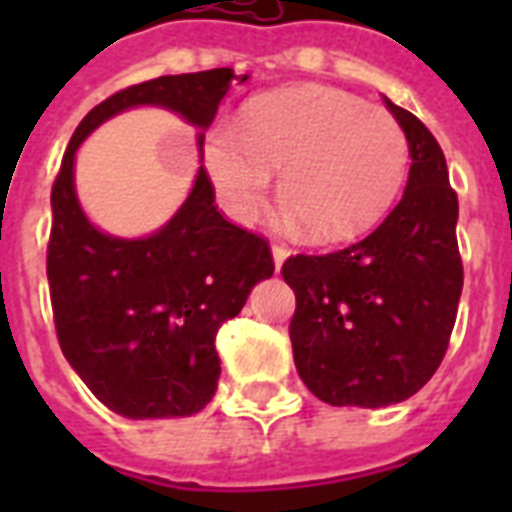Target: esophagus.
Segmentation results:
<instances>
[{
  "mask_svg": "<svg viewBox=\"0 0 512 512\" xmlns=\"http://www.w3.org/2000/svg\"><path fill=\"white\" fill-rule=\"evenodd\" d=\"M271 252H273V263H276V268H281V263H284V260H287L289 249L284 247V244H276V241H273Z\"/></svg>",
  "mask_w": 512,
  "mask_h": 512,
  "instance_id": "1",
  "label": "esophagus"
}]
</instances>
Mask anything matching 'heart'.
I'll return each instance as SVG.
<instances>
[{"mask_svg":"<svg viewBox=\"0 0 512 512\" xmlns=\"http://www.w3.org/2000/svg\"><path fill=\"white\" fill-rule=\"evenodd\" d=\"M204 164L220 207L247 223L279 175L287 220L311 241H345L372 228L406 180L409 140L398 119L335 87H289L255 100L241 132L217 124Z\"/></svg>","mask_w":512,"mask_h":512,"instance_id":"heart-1","label":"heart"}]
</instances>
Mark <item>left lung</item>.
<instances>
[{"instance_id": "obj_1", "label": "left lung", "mask_w": 512, "mask_h": 512, "mask_svg": "<svg viewBox=\"0 0 512 512\" xmlns=\"http://www.w3.org/2000/svg\"><path fill=\"white\" fill-rule=\"evenodd\" d=\"M409 140V183L366 239L292 255L289 340L305 388L332 406H390L414 396L449 348L462 295L457 193L430 130L385 98Z\"/></svg>"}]
</instances>
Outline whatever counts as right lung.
<instances>
[{"label": "right lung", "mask_w": 512, "mask_h": 512, "mask_svg": "<svg viewBox=\"0 0 512 512\" xmlns=\"http://www.w3.org/2000/svg\"><path fill=\"white\" fill-rule=\"evenodd\" d=\"M236 79L233 68H212L114 92L79 122L52 183L47 281L60 350L95 398L130 420L188 417L212 401L217 329L271 276L273 255L265 236L220 215L204 167L162 231L100 233L76 201L74 154L98 124L132 106H164L209 127Z\"/></svg>", "instance_id": "1"}]
</instances>
